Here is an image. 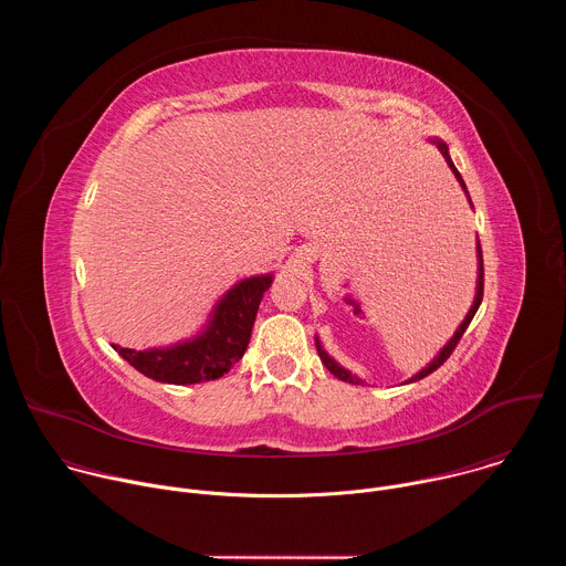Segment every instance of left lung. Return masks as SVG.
Listing matches in <instances>:
<instances>
[{
  "instance_id": "obj_1",
  "label": "left lung",
  "mask_w": 566,
  "mask_h": 566,
  "mask_svg": "<svg viewBox=\"0 0 566 566\" xmlns=\"http://www.w3.org/2000/svg\"><path fill=\"white\" fill-rule=\"evenodd\" d=\"M432 143H437V147H439V151L443 154V158H446V164L450 166V170L454 172V177H457V181L461 184V188L465 190V184H463V179H461V175L457 172V168H454V164H452V158H450V154H448V145L443 143V140H432ZM468 192V190H465ZM476 258H479V280H476V295H474V304L470 306V311H468V315H465V319L461 322L459 325V329H457V334L450 338V343L439 352V356L426 367V369H421L417 376H412L410 378V382H415V380H421V378H426L428 374H432L434 369H439L448 358H450V354L454 352V347L459 345V340H461V336H463V332L468 329V325H470V319L474 317V313H476V308H479V304H481V297H483V258H481V247H479V241H476ZM315 347H317V356H319V360L325 363V367L336 376V378H340V380H345V382H354V385H360V378H356V376H352L347 369H343L334 358H329V354L322 349V345H319V340L315 338Z\"/></svg>"
}]
</instances>
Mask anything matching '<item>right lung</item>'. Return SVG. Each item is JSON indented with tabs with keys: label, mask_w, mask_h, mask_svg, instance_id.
Here are the masks:
<instances>
[{
	"label": "right lung",
	"mask_w": 566,
	"mask_h": 566,
	"mask_svg": "<svg viewBox=\"0 0 566 566\" xmlns=\"http://www.w3.org/2000/svg\"><path fill=\"white\" fill-rule=\"evenodd\" d=\"M273 275L249 277L232 286L214 306L206 332L195 340L166 349H125L112 345L134 369L158 382L192 385L214 380L232 369L244 356L258 317L260 302Z\"/></svg>",
	"instance_id": "obj_1"
}]
</instances>
